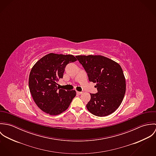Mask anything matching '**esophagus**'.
Returning <instances> with one entry per match:
<instances>
[{
	"label": "esophagus",
	"mask_w": 156,
	"mask_h": 156,
	"mask_svg": "<svg viewBox=\"0 0 156 156\" xmlns=\"http://www.w3.org/2000/svg\"><path fill=\"white\" fill-rule=\"evenodd\" d=\"M76 93H77L78 95H80V94H81L82 92H79V91H76Z\"/></svg>",
	"instance_id": "esophagus-1"
}]
</instances>
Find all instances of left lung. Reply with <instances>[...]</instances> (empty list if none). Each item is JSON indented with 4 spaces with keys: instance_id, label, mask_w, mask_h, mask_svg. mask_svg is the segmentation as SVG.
I'll return each instance as SVG.
<instances>
[{
    "instance_id": "1",
    "label": "left lung",
    "mask_w": 156,
    "mask_h": 156,
    "mask_svg": "<svg viewBox=\"0 0 156 156\" xmlns=\"http://www.w3.org/2000/svg\"><path fill=\"white\" fill-rule=\"evenodd\" d=\"M76 57L87 73L89 81L96 83L97 93L90 94L87 109L97 116L111 114L121 104L126 92V79L121 67L100 55Z\"/></svg>"
}]
</instances>
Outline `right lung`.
Instances as JSON below:
<instances>
[{
    "mask_svg": "<svg viewBox=\"0 0 156 156\" xmlns=\"http://www.w3.org/2000/svg\"><path fill=\"white\" fill-rule=\"evenodd\" d=\"M77 59L73 55L50 53L32 67L29 77V87L38 107L50 115L66 111L76 92L59 89L57 82L63 78L65 68Z\"/></svg>",
    "mask_w": 156,
    "mask_h": 156,
    "instance_id": "right-lung-1",
    "label": "right lung"
}]
</instances>
